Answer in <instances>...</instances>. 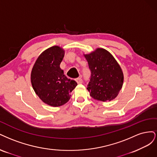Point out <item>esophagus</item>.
<instances>
[{"instance_id":"34e87169","label":"esophagus","mask_w":157,"mask_h":157,"mask_svg":"<svg viewBox=\"0 0 157 157\" xmlns=\"http://www.w3.org/2000/svg\"><path fill=\"white\" fill-rule=\"evenodd\" d=\"M75 82H76L78 84H81V83H82V82H83L82 79V78H76V79H75Z\"/></svg>"}]
</instances>
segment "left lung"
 Returning a JSON list of instances; mask_svg holds the SVG:
<instances>
[{"label": "left lung", "mask_w": 157, "mask_h": 157, "mask_svg": "<svg viewBox=\"0 0 157 157\" xmlns=\"http://www.w3.org/2000/svg\"><path fill=\"white\" fill-rule=\"evenodd\" d=\"M91 72L87 89L90 96L98 101L115 99L123 87L124 75L120 65L107 50L97 48L83 54Z\"/></svg>", "instance_id": "obj_1"}]
</instances>
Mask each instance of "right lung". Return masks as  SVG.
<instances>
[{
    "instance_id": "obj_1",
    "label": "right lung",
    "mask_w": 157,
    "mask_h": 157,
    "mask_svg": "<svg viewBox=\"0 0 157 157\" xmlns=\"http://www.w3.org/2000/svg\"><path fill=\"white\" fill-rule=\"evenodd\" d=\"M64 56L62 48H49L39 55L31 74L34 92L42 102L53 107L67 103L71 97L70 93L78 85L74 80L68 79L60 68Z\"/></svg>"
}]
</instances>
